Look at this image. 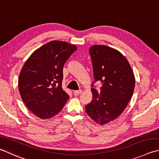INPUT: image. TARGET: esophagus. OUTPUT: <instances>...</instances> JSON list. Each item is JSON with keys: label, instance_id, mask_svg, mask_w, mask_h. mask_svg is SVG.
Masks as SVG:
<instances>
[{"label": "esophagus", "instance_id": "esophagus-1", "mask_svg": "<svg viewBox=\"0 0 159 159\" xmlns=\"http://www.w3.org/2000/svg\"><path fill=\"white\" fill-rule=\"evenodd\" d=\"M82 92H83L82 90H76V91L74 92V94L75 96H79L80 94H81Z\"/></svg>", "mask_w": 159, "mask_h": 159}]
</instances>
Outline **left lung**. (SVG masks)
Returning a JSON list of instances; mask_svg holds the SVG:
<instances>
[{
  "label": "left lung",
  "mask_w": 159,
  "mask_h": 159,
  "mask_svg": "<svg viewBox=\"0 0 159 159\" xmlns=\"http://www.w3.org/2000/svg\"><path fill=\"white\" fill-rule=\"evenodd\" d=\"M95 81L101 82V91L92 88V100L85 111L99 125L117 119L132 97L135 76L128 61L117 49L94 45L89 49Z\"/></svg>",
  "instance_id": "1"
}]
</instances>
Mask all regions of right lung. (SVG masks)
I'll return each mask as SVG.
<instances>
[{
	"label": "right lung",
	"instance_id": "right-lung-1",
	"mask_svg": "<svg viewBox=\"0 0 159 159\" xmlns=\"http://www.w3.org/2000/svg\"><path fill=\"white\" fill-rule=\"evenodd\" d=\"M76 49L75 45L52 40L36 49L22 67L20 95L27 107L40 119L54 116L69 99L62 88L63 68Z\"/></svg>",
	"mask_w": 159,
	"mask_h": 159
}]
</instances>
